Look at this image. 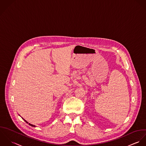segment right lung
<instances>
[{
	"label": "right lung",
	"mask_w": 146,
	"mask_h": 146,
	"mask_svg": "<svg viewBox=\"0 0 146 146\" xmlns=\"http://www.w3.org/2000/svg\"><path fill=\"white\" fill-rule=\"evenodd\" d=\"M23 119H24V121H25V122H26L27 123H28L29 125H30L31 126H33V127H35V125H32V124H31V123H28V122H27V121L25 119H24L23 118Z\"/></svg>",
	"instance_id": "1"
}]
</instances>
